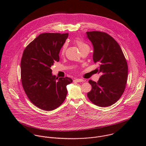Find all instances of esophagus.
Masks as SVG:
<instances>
[{
    "label": "esophagus",
    "instance_id": "obj_1",
    "mask_svg": "<svg viewBox=\"0 0 146 146\" xmlns=\"http://www.w3.org/2000/svg\"><path fill=\"white\" fill-rule=\"evenodd\" d=\"M75 81H76L78 83H79V82H84V80L83 79H76L75 80Z\"/></svg>",
    "mask_w": 146,
    "mask_h": 146
}]
</instances>
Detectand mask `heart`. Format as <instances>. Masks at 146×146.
<instances>
[{
    "mask_svg": "<svg viewBox=\"0 0 146 146\" xmlns=\"http://www.w3.org/2000/svg\"><path fill=\"white\" fill-rule=\"evenodd\" d=\"M75 42L76 43V44L78 45V46H79V49L81 50L83 48H84V47H86V46H88V45L84 42L81 39H80L79 38H77L76 40H75ZM66 47H67V44L65 43L63 44V45L62 46V50H61V52L63 53L66 49Z\"/></svg>",
    "mask_w": 146,
    "mask_h": 146,
    "instance_id": "1",
    "label": "heart"
}]
</instances>
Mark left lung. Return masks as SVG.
Listing matches in <instances>:
<instances>
[{"label":"left lung","instance_id":"left-lung-1","mask_svg":"<svg viewBox=\"0 0 146 146\" xmlns=\"http://www.w3.org/2000/svg\"><path fill=\"white\" fill-rule=\"evenodd\" d=\"M92 42L94 62L101 74L97 83L90 80L92 90L87 93L89 100L100 107H108L116 102L123 95L127 78V64L117 42L110 35L101 31L86 32Z\"/></svg>","mask_w":146,"mask_h":146}]
</instances>
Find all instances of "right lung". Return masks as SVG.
I'll return each mask as SVG.
<instances>
[{"label":"right lung","instance_id":"right-lung-1","mask_svg":"<svg viewBox=\"0 0 146 146\" xmlns=\"http://www.w3.org/2000/svg\"><path fill=\"white\" fill-rule=\"evenodd\" d=\"M68 34L43 33L25 49L21 61V78L24 91L38 108L52 111L64 102L66 86L71 78H56L51 66L60 61L59 53Z\"/></svg>","mask_w":146,"mask_h":146}]
</instances>
